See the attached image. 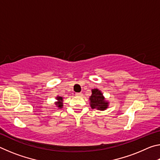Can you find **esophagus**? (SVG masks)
I'll use <instances>...</instances> for the list:
<instances>
[{
    "instance_id": "1",
    "label": "esophagus",
    "mask_w": 160,
    "mask_h": 160,
    "mask_svg": "<svg viewBox=\"0 0 160 160\" xmlns=\"http://www.w3.org/2000/svg\"><path fill=\"white\" fill-rule=\"evenodd\" d=\"M75 96H77V97H82V93H76V94H75Z\"/></svg>"
}]
</instances>
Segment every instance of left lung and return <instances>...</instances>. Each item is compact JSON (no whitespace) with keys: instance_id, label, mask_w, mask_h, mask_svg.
Here are the masks:
<instances>
[{"instance_id":"obj_1","label":"left lung","mask_w":160,"mask_h":160,"mask_svg":"<svg viewBox=\"0 0 160 160\" xmlns=\"http://www.w3.org/2000/svg\"><path fill=\"white\" fill-rule=\"evenodd\" d=\"M92 109H96L99 111H104L109 107V102L103 95V93L99 89H92V94L89 98Z\"/></svg>"}]
</instances>
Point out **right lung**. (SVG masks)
<instances>
[{
    "mask_svg": "<svg viewBox=\"0 0 160 160\" xmlns=\"http://www.w3.org/2000/svg\"><path fill=\"white\" fill-rule=\"evenodd\" d=\"M56 99L57 100V101L55 102V105L56 107L58 108V109H62L63 107V98L62 97L57 96L56 97Z\"/></svg>",
    "mask_w": 160,
    "mask_h": 160,
    "instance_id": "add662e5",
    "label": "right lung"
}]
</instances>
